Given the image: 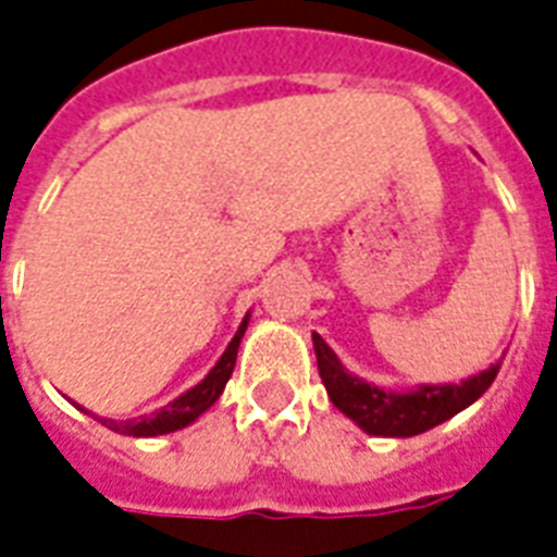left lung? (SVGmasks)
Masks as SVG:
<instances>
[{
	"label": "left lung",
	"instance_id": "obj_1",
	"mask_svg": "<svg viewBox=\"0 0 557 557\" xmlns=\"http://www.w3.org/2000/svg\"><path fill=\"white\" fill-rule=\"evenodd\" d=\"M311 341L329 400L355 420L366 435L374 437H411L441 426L443 420L472 406L492 386L500 369L498 360L460 383H420L409 392H388L351 374L318 332H311Z\"/></svg>",
	"mask_w": 557,
	"mask_h": 557
}]
</instances>
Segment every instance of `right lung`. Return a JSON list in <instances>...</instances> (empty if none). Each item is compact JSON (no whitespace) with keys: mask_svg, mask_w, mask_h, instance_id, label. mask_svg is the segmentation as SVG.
<instances>
[{"mask_svg":"<svg viewBox=\"0 0 557 557\" xmlns=\"http://www.w3.org/2000/svg\"><path fill=\"white\" fill-rule=\"evenodd\" d=\"M248 318H251V311H248L243 323H239L237 334L232 337V343L225 346V351L220 355V360L214 363V369L202 377L197 386H191L188 392H183L180 397H174L169 406H162V409L151 411V414H139V418H131V420H111V418H99L94 411H88L85 406L74 404L79 411H88L94 418L102 423V426L114 429L120 435H131V437H157V435H169V432H176V429H185L191 426L194 420L200 418L202 411H208L211 406L220 400L223 395L225 383L232 377L234 372V363H237V349H239V341H243V334L248 329Z\"/></svg>","mask_w":557,"mask_h":557,"instance_id":"add662e5","label":"right lung"}]
</instances>
